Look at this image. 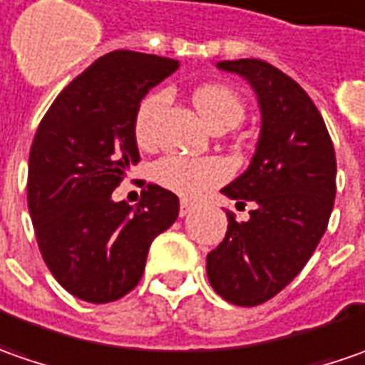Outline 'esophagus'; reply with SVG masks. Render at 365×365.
<instances>
[{"label":"esophagus","instance_id":"esophagus-1","mask_svg":"<svg viewBox=\"0 0 365 365\" xmlns=\"http://www.w3.org/2000/svg\"><path fill=\"white\" fill-rule=\"evenodd\" d=\"M194 207H195V204H192V202H187V200H182V202H180V216H187V214H190V212H194Z\"/></svg>","mask_w":365,"mask_h":365}]
</instances>
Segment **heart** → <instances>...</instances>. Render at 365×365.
<instances>
[{
    "label": "heart",
    "mask_w": 365,
    "mask_h": 365,
    "mask_svg": "<svg viewBox=\"0 0 365 365\" xmlns=\"http://www.w3.org/2000/svg\"><path fill=\"white\" fill-rule=\"evenodd\" d=\"M192 103L200 117L210 127L238 125L245 119V101L226 84H202L192 93ZM168 105V93L155 91L141 101L135 115V137L139 143H151L155 120ZM228 163L220 158H182L168 155L158 163L155 178L173 194L182 197H200L228 178Z\"/></svg>",
    "instance_id": "1"
}]
</instances>
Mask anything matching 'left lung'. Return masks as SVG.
I'll use <instances>...</instances> for the list:
<instances>
[{"label": "left lung", "mask_w": 365, "mask_h": 365, "mask_svg": "<svg viewBox=\"0 0 365 365\" xmlns=\"http://www.w3.org/2000/svg\"><path fill=\"white\" fill-rule=\"evenodd\" d=\"M220 70L252 84L262 113L257 153L222 194L250 218L228 216V230L206 258L214 291L232 305L255 307L281 293L307 264L327 230L335 200V151L315 103L291 76L257 58L224 60Z\"/></svg>", "instance_id": "1"}]
</instances>
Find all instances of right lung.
<instances>
[{
    "instance_id": "obj_1",
    "label": "right lung",
    "mask_w": 365,
    "mask_h": 365,
    "mask_svg": "<svg viewBox=\"0 0 365 365\" xmlns=\"http://www.w3.org/2000/svg\"><path fill=\"white\" fill-rule=\"evenodd\" d=\"M178 60L115 50L95 60L50 105L34 135L28 207L46 267L70 295L110 303L141 281L149 246L180 200L149 183L139 204L113 202L139 161L135 115Z\"/></svg>"
}]
</instances>
